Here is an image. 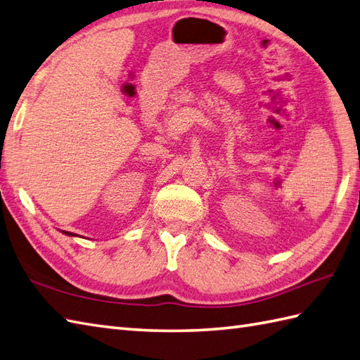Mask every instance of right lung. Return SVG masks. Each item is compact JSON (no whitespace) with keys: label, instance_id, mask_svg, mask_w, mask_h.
<instances>
[{"label":"right lung","instance_id":"add662e5","mask_svg":"<svg viewBox=\"0 0 360 360\" xmlns=\"http://www.w3.org/2000/svg\"><path fill=\"white\" fill-rule=\"evenodd\" d=\"M64 233V235H67V236H77V235H75V233H70V231H63Z\"/></svg>","mask_w":360,"mask_h":360}]
</instances>
